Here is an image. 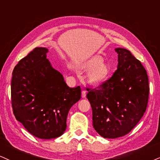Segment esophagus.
Here are the masks:
<instances>
[{
	"label": "esophagus",
	"instance_id": "34e87169",
	"mask_svg": "<svg viewBox=\"0 0 160 160\" xmlns=\"http://www.w3.org/2000/svg\"><path fill=\"white\" fill-rule=\"evenodd\" d=\"M86 94H87L86 90H82V98H85L86 97Z\"/></svg>",
	"mask_w": 160,
	"mask_h": 160
}]
</instances>
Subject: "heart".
Instances as JSON below:
<instances>
[{"mask_svg": "<svg viewBox=\"0 0 160 160\" xmlns=\"http://www.w3.org/2000/svg\"><path fill=\"white\" fill-rule=\"evenodd\" d=\"M100 57L95 56L87 59L78 64V68L81 70H88L87 79L92 84H99L108 78L109 70L108 66L102 62Z\"/></svg>", "mask_w": 160, "mask_h": 160, "instance_id": "1", "label": "heart"}]
</instances>
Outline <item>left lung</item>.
I'll use <instances>...</instances> for the list:
<instances>
[{"mask_svg":"<svg viewBox=\"0 0 160 160\" xmlns=\"http://www.w3.org/2000/svg\"><path fill=\"white\" fill-rule=\"evenodd\" d=\"M118 66L111 78L95 89H87L92 125L104 138L128 134L146 110L148 77L142 64L129 50L116 48Z\"/></svg>","mask_w":160,"mask_h":160,"instance_id":"8db88e82","label":"left lung"}]
</instances>
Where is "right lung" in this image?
I'll use <instances>...</instances> for the list:
<instances>
[{
	"instance_id": "right-lung-1",
	"label": "right lung",
	"mask_w": 160,
	"mask_h": 160,
	"mask_svg": "<svg viewBox=\"0 0 160 160\" xmlns=\"http://www.w3.org/2000/svg\"><path fill=\"white\" fill-rule=\"evenodd\" d=\"M48 49L36 47L14 68L11 82L13 113L29 133L50 139L62 136L70 109L81 98L47 58Z\"/></svg>"
}]
</instances>
